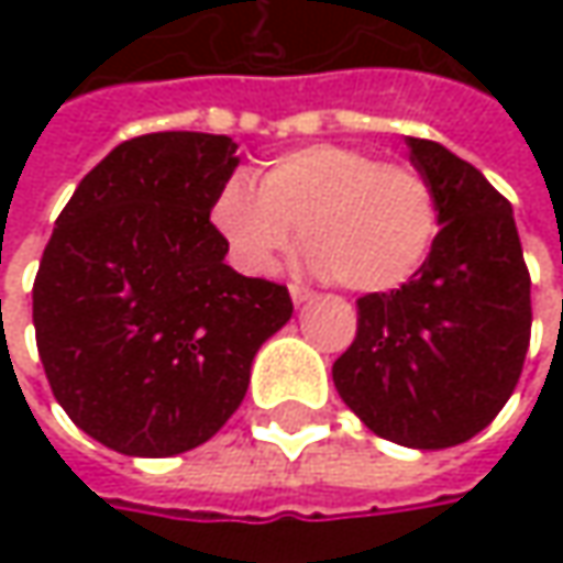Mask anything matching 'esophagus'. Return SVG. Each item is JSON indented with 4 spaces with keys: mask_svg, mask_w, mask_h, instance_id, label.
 <instances>
[{
    "mask_svg": "<svg viewBox=\"0 0 563 563\" xmlns=\"http://www.w3.org/2000/svg\"><path fill=\"white\" fill-rule=\"evenodd\" d=\"M316 294L310 288H303V285H291V300L300 307V303H307V300H313Z\"/></svg>",
    "mask_w": 563,
    "mask_h": 563,
    "instance_id": "obj_1",
    "label": "esophagus"
}]
</instances>
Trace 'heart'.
<instances>
[{"mask_svg":"<svg viewBox=\"0 0 563 563\" xmlns=\"http://www.w3.org/2000/svg\"><path fill=\"white\" fill-rule=\"evenodd\" d=\"M212 228L247 275L275 269L297 228L307 263L354 291H395L429 260L439 200L407 163H378L344 143H313L278 156L256 187L231 178L212 200Z\"/></svg>","mask_w":563,"mask_h":563,"instance_id":"b5f03b06","label":"heart"}]
</instances>
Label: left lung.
I'll return each mask as SVG.
<instances>
[{
    "label": "left lung",
    "mask_w": 563,
    "mask_h": 563,
    "mask_svg": "<svg viewBox=\"0 0 563 563\" xmlns=\"http://www.w3.org/2000/svg\"><path fill=\"white\" fill-rule=\"evenodd\" d=\"M439 200L420 272L357 300V338L335 360L341 400L404 448H451L498 417L530 347V272L510 203L442 143L407 137Z\"/></svg>",
    "instance_id": "1"
}]
</instances>
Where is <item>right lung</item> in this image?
<instances>
[{"label": "right lung", "mask_w": 563, "mask_h": 563, "mask_svg": "<svg viewBox=\"0 0 563 563\" xmlns=\"http://www.w3.org/2000/svg\"><path fill=\"white\" fill-rule=\"evenodd\" d=\"M234 150L197 131L119 143L43 250L33 329L55 400L128 457L209 442L247 395L256 351L294 313L285 285L228 266L209 222Z\"/></svg>", "instance_id": "add662e5"}]
</instances>
